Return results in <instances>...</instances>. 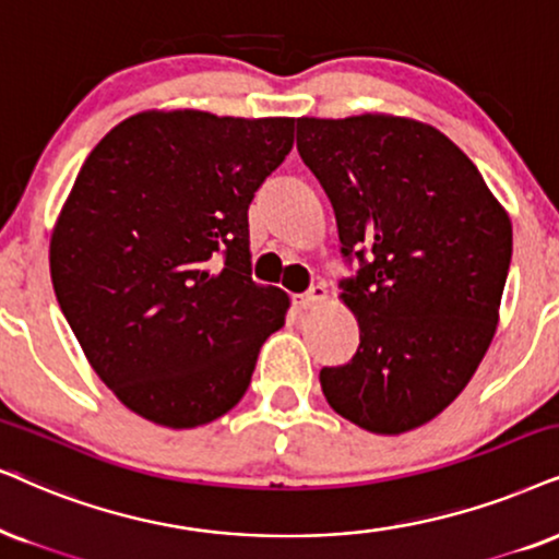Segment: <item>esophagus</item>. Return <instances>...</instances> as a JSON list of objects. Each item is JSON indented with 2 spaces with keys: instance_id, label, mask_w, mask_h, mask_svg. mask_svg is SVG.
I'll use <instances>...</instances> for the list:
<instances>
[{
  "instance_id": "34e87169",
  "label": "esophagus",
  "mask_w": 559,
  "mask_h": 559,
  "mask_svg": "<svg viewBox=\"0 0 559 559\" xmlns=\"http://www.w3.org/2000/svg\"><path fill=\"white\" fill-rule=\"evenodd\" d=\"M324 299H328V288H324L322 284H317L309 288L307 294L294 296V304H296V309H314V307H320Z\"/></svg>"
}]
</instances>
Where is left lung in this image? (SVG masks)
<instances>
[{
	"instance_id": "8db88e82",
	"label": "left lung",
	"mask_w": 559,
	"mask_h": 559,
	"mask_svg": "<svg viewBox=\"0 0 559 559\" xmlns=\"http://www.w3.org/2000/svg\"><path fill=\"white\" fill-rule=\"evenodd\" d=\"M296 150L335 211L361 343L324 366L330 407L400 436L447 409L496 335L513 252L506 209L449 136L413 118H296Z\"/></svg>"
}]
</instances>
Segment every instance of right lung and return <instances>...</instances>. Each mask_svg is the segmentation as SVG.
<instances>
[{"instance_id":"right-lung-1","label":"right lung","mask_w":559,"mask_h":559,"mask_svg":"<svg viewBox=\"0 0 559 559\" xmlns=\"http://www.w3.org/2000/svg\"><path fill=\"white\" fill-rule=\"evenodd\" d=\"M294 118L146 110L84 159L51 235V281L97 377L165 428L222 418L288 296L250 275L255 190Z\"/></svg>"}]
</instances>
